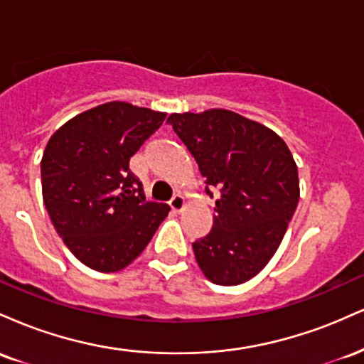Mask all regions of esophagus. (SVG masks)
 Returning a JSON list of instances; mask_svg holds the SVG:
<instances>
[{
    "label": "esophagus",
    "mask_w": 364,
    "mask_h": 364,
    "mask_svg": "<svg viewBox=\"0 0 364 364\" xmlns=\"http://www.w3.org/2000/svg\"><path fill=\"white\" fill-rule=\"evenodd\" d=\"M169 205H171V208H173L174 212H181L183 208L186 207V200H185V196L179 195V193H176V195L173 196V198H171Z\"/></svg>",
    "instance_id": "1"
}]
</instances>
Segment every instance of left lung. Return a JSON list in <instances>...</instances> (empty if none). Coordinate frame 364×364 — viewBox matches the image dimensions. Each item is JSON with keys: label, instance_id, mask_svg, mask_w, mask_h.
Returning a JSON list of instances; mask_svg holds the SVG:
<instances>
[{"label": "left lung", "instance_id": "obj_1", "mask_svg": "<svg viewBox=\"0 0 364 364\" xmlns=\"http://www.w3.org/2000/svg\"><path fill=\"white\" fill-rule=\"evenodd\" d=\"M168 123L219 191L214 225L193 252L210 282L253 279L277 252L299 200L298 168L277 133L228 109L171 114Z\"/></svg>", "mask_w": 364, "mask_h": 364}]
</instances>
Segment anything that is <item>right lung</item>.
<instances>
[{"label": "right lung", "instance_id": "add662e5", "mask_svg": "<svg viewBox=\"0 0 364 364\" xmlns=\"http://www.w3.org/2000/svg\"><path fill=\"white\" fill-rule=\"evenodd\" d=\"M166 112L106 102L66 121L41 161L43 198L54 229L83 265L97 272L128 267L169 214L145 202L129 157L161 127Z\"/></svg>", "mask_w": 364, "mask_h": 364}]
</instances>
